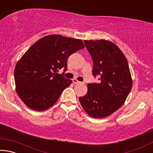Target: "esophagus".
Wrapping results in <instances>:
<instances>
[{
	"mask_svg": "<svg viewBox=\"0 0 153 153\" xmlns=\"http://www.w3.org/2000/svg\"><path fill=\"white\" fill-rule=\"evenodd\" d=\"M73 82H74V84H82V82L77 81V80L76 79H73Z\"/></svg>",
	"mask_w": 153,
	"mask_h": 153,
	"instance_id": "1",
	"label": "esophagus"
}]
</instances>
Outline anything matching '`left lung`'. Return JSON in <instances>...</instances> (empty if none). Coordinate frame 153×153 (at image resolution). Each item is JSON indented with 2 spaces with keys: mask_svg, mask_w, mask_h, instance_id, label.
Masks as SVG:
<instances>
[{
  "mask_svg": "<svg viewBox=\"0 0 153 153\" xmlns=\"http://www.w3.org/2000/svg\"><path fill=\"white\" fill-rule=\"evenodd\" d=\"M93 61L92 75L98 83L88 84L87 94L79 98L90 117L104 118L120 108L132 87L129 65L125 55L109 41L84 40Z\"/></svg>",
  "mask_w": 153,
  "mask_h": 153,
  "instance_id": "1",
  "label": "left lung"
}]
</instances>
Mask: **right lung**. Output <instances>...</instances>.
<instances>
[{"label":"right lung","instance_id":"1","mask_svg":"<svg viewBox=\"0 0 153 153\" xmlns=\"http://www.w3.org/2000/svg\"><path fill=\"white\" fill-rule=\"evenodd\" d=\"M84 48L81 40L49 35L31 46L15 66L16 91L21 100L31 109H47L57 101L71 79L59 74L67 69V59Z\"/></svg>","mask_w":153,"mask_h":153}]
</instances>
